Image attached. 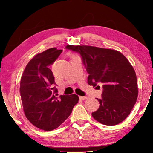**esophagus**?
Masks as SVG:
<instances>
[{
	"mask_svg": "<svg viewBox=\"0 0 153 153\" xmlns=\"http://www.w3.org/2000/svg\"><path fill=\"white\" fill-rule=\"evenodd\" d=\"M79 98L80 100H85V99H86V98H87V97H79Z\"/></svg>",
	"mask_w": 153,
	"mask_h": 153,
	"instance_id": "34e87169",
	"label": "esophagus"
}]
</instances>
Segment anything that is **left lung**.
<instances>
[{
  "mask_svg": "<svg viewBox=\"0 0 153 153\" xmlns=\"http://www.w3.org/2000/svg\"><path fill=\"white\" fill-rule=\"evenodd\" d=\"M66 48L82 56L90 86L102 84V98H97L99 108L92 113V117L107 126L117 125L128 117L136 102L138 90L136 72L126 56L113 49L92 46L67 45Z\"/></svg>",
  "mask_w": 153,
  "mask_h": 153,
  "instance_id": "obj_1",
  "label": "left lung"
}]
</instances>
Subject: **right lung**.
Here are the masks:
<instances>
[{
	"mask_svg": "<svg viewBox=\"0 0 153 153\" xmlns=\"http://www.w3.org/2000/svg\"><path fill=\"white\" fill-rule=\"evenodd\" d=\"M56 48L47 49L31 59L20 82V95L25 117L33 126L45 131L57 128L70 115L78 102L76 94L61 95L53 88L55 77L48 66L62 53Z\"/></svg>",
	"mask_w": 153,
	"mask_h": 153,
	"instance_id": "right-lung-1",
	"label": "right lung"
}]
</instances>
